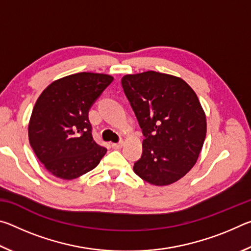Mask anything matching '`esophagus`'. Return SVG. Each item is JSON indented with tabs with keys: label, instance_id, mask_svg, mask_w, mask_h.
I'll return each instance as SVG.
<instances>
[{
	"label": "esophagus",
	"instance_id": "obj_1",
	"mask_svg": "<svg viewBox=\"0 0 251 251\" xmlns=\"http://www.w3.org/2000/svg\"><path fill=\"white\" fill-rule=\"evenodd\" d=\"M112 147L115 148V150H121L123 147V142H118V143H113Z\"/></svg>",
	"mask_w": 251,
	"mask_h": 251
}]
</instances>
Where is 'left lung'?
Returning a JSON list of instances; mask_svg holds the SVG:
<instances>
[{
	"mask_svg": "<svg viewBox=\"0 0 251 251\" xmlns=\"http://www.w3.org/2000/svg\"><path fill=\"white\" fill-rule=\"evenodd\" d=\"M122 85L146 137L135 174L151 185L174 184L194 167L205 142L196 93L182 78L155 71L127 74Z\"/></svg>",
	"mask_w": 251,
	"mask_h": 251,
	"instance_id": "8db88e82",
	"label": "left lung"
}]
</instances>
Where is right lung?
<instances>
[{"label":"right lung","mask_w":251,"mask_h":251,"mask_svg":"<svg viewBox=\"0 0 251 251\" xmlns=\"http://www.w3.org/2000/svg\"><path fill=\"white\" fill-rule=\"evenodd\" d=\"M114 77L82 72L50 83L28 122V141L46 171L72 180L94 169L107 150L92 136L88 110Z\"/></svg>","instance_id":"right-lung-1"}]
</instances>
